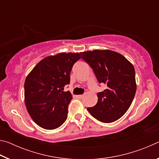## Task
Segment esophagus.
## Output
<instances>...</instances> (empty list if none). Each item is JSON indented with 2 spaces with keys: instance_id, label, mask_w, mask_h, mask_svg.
Instances as JSON below:
<instances>
[{
  "instance_id": "esophagus-1",
  "label": "esophagus",
  "mask_w": 159,
  "mask_h": 159,
  "mask_svg": "<svg viewBox=\"0 0 159 159\" xmlns=\"http://www.w3.org/2000/svg\"><path fill=\"white\" fill-rule=\"evenodd\" d=\"M83 97H84V95H77V98H79V99H83Z\"/></svg>"
}]
</instances>
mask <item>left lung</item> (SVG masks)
Masks as SVG:
<instances>
[{"instance_id":"8db88e82","label":"left lung","mask_w":159,"mask_h":159,"mask_svg":"<svg viewBox=\"0 0 159 159\" xmlns=\"http://www.w3.org/2000/svg\"><path fill=\"white\" fill-rule=\"evenodd\" d=\"M89 64L99 83L107 89L98 93L95 106L87 109L96 119L111 123L125 114L135 95L137 85L133 64L122 55L110 50H94L80 52Z\"/></svg>"}]
</instances>
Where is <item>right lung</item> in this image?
I'll return each mask as SVG.
<instances>
[{
    "instance_id": "obj_1",
    "label": "right lung",
    "mask_w": 159,
    "mask_h": 159,
    "mask_svg": "<svg viewBox=\"0 0 159 159\" xmlns=\"http://www.w3.org/2000/svg\"><path fill=\"white\" fill-rule=\"evenodd\" d=\"M81 57L79 52H61L40 61L26 76L25 102L26 109L38 125L47 130L60 127L65 121L72 99L63 91L70 83V73Z\"/></svg>"
}]
</instances>
